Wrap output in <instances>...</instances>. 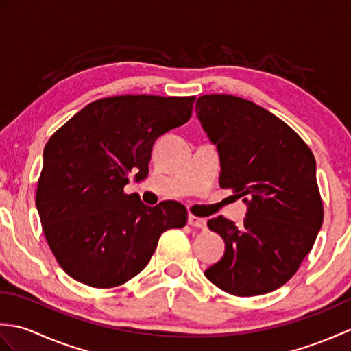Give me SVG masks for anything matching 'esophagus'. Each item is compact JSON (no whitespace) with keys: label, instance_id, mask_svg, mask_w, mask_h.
I'll list each match as a JSON object with an SVG mask.
<instances>
[{"label":"esophagus","instance_id":"1","mask_svg":"<svg viewBox=\"0 0 351 351\" xmlns=\"http://www.w3.org/2000/svg\"><path fill=\"white\" fill-rule=\"evenodd\" d=\"M189 225H190V226H195V228L204 229V228L206 226V223H205V220H204V219L196 217V215L190 214V215H189Z\"/></svg>","mask_w":351,"mask_h":351}]
</instances>
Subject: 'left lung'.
<instances>
[{"label":"left lung","instance_id":"8db88e82","mask_svg":"<svg viewBox=\"0 0 351 351\" xmlns=\"http://www.w3.org/2000/svg\"><path fill=\"white\" fill-rule=\"evenodd\" d=\"M196 113L217 145L220 187L247 204L240 226L208 220L225 255L206 279L238 297L271 293L299 270L323 225L314 154L279 117L238 96H200Z\"/></svg>","mask_w":351,"mask_h":351}]
</instances>
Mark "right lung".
Returning a JSON list of instances; mask_svg holds the SVG:
<instances>
[{"instance_id":"add662e5","label":"right lung","mask_w":351,"mask_h":351,"mask_svg":"<svg viewBox=\"0 0 351 351\" xmlns=\"http://www.w3.org/2000/svg\"><path fill=\"white\" fill-rule=\"evenodd\" d=\"M195 96L122 95L93 101L48 140L36 206L51 252L93 288L128 282L147 265L164 230L182 228L175 200L147 206L125 195L145 180L155 140L189 122Z\"/></svg>"}]
</instances>
